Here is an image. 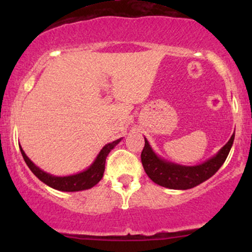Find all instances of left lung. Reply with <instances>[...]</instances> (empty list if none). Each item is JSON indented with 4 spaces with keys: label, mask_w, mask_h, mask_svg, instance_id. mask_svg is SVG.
Masks as SVG:
<instances>
[{
    "label": "left lung",
    "mask_w": 252,
    "mask_h": 252,
    "mask_svg": "<svg viewBox=\"0 0 252 252\" xmlns=\"http://www.w3.org/2000/svg\"><path fill=\"white\" fill-rule=\"evenodd\" d=\"M235 134L231 136L228 142L219 150L213 158L196 166H181L168 162L158 158L153 152L148 141L144 138V147L141 153V161L147 175L155 184L170 189H189L198 186L215 175L226 160L231 147H232Z\"/></svg>",
    "instance_id": "obj_1"
}]
</instances>
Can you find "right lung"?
<instances>
[{"label":"right lung","instance_id":"obj_1","mask_svg":"<svg viewBox=\"0 0 252 252\" xmlns=\"http://www.w3.org/2000/svg\"><path fill=\"white\" fill-rule=\"evenodd\" d=\"M120 142L121 138H118V140L114 141V142L105 144L103 147V149L99 152V154H98L96 160L94 161V163L88 169L78 173V174L68 176H54L51 175L50 173L43 172L42 169H40L39 167H36L35 164L32 162L30 158L25 154L24 149L21 147H20V150H21V154L24 156L25 162L30 167L33 174L39 180H41L43 184H46L47 186H50L54 189L63 190V192H78V190L91 189V187H94V185H97L100 181V179L103 178L104 170H105L106 156L109 155L111 149H114V147Z\"/></svg>","mask_w":252,"mask_h":252}]
</instances>
